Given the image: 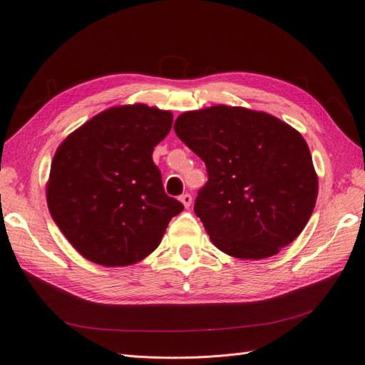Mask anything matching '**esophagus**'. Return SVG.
Masks as SVG:
<instances>
[{
    "label": "esophagus",
    "instance_id": "obj_1",
    "mask_svg": "<svg viewBox=\"0 0 365 365\" xmlns=\"http://www.w3.org/2000/svg\"><path fill=\"white\" fill-rule=\"evenodd\" d=\"M180 200L184 204V207H190V204H192V195L190 193H184V195H181Z\"/></svg>",
    "mask_w": 365,
    "mask_h": 365
}]
</instances>
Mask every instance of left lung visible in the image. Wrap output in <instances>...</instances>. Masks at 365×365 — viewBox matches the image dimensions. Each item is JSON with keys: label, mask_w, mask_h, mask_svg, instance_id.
Instances as JSON below:
<instances>
[{"label": "left lung", "mask_w": 365, "mask_h": 365, "mask_svg": "<svg viewBox=\"0 0 365 365\" xmlns=\"http://www.w3.org/2000/svg\"><path fill=\"white\" fill-rule=\"evenodd\" d=\"M173 129L205 163L208 181L195 213L220 251L264 259L302 233L318 180L294 128L269 114L219 105L181 114Z\"/></svg>", "instance_id": "8db88e82"}]
</instances>
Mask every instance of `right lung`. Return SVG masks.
<instances>
[{
  "label": "right lung",
  "mask_w": 365,
  "mask_h": 365,
  "mask_svg": "<svg viewBox=\"0 0 365 365\" xmlns=\"http://www.w3.org/2000/svg\"><path fill=\"white\" fill-rule=\"evenodd\" d=\"M172 118L146 105L111 108L74 130L54 153L50 215L88 260L126 267L145 259L184 210L164 192L152 160Z\"/></svg>",
  "instance_id": "add662e5"
}]
</instances>
